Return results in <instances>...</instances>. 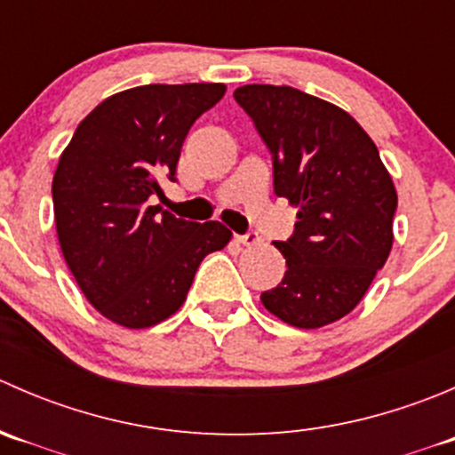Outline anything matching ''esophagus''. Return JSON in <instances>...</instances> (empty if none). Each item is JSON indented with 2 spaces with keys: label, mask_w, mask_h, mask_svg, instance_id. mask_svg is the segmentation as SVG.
Returning <instances> with one entry per match:
<instances>
[{
  "label": "esophagus",
  "mask_w": 455,
  "mask_h": 455,
  "mask_svg": "<svg viewBox=\"0 0 455 455\" xmlns=\"http://www.w3.org/2000/svg\"><path fill=\"white\" fill-rule=\"evenodd\" d=\"M235 240L240 242L242 246H249V249H251V246H257V244H259V242H261V237L257 235V233L249 231V233H244V235H235Z\"/></svg>",
  "instance_id": "esophagus-1"
}]
</instances>
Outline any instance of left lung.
Listing matches in <instances>:
<instances>
[{"label":"left lung","instance_id":"obj_1","mask_svg":"<svg viewBox=\"0 0 455 455\" xmlns=\"http://www.w3.org/2000/svg\"><path fill=\"white\" fill-rule=\"evenodd\" d=\"M233 96L273 154L275 194L299 209L291 240L275 242L286 275L261 304L295 328L334 323L359 306L392 251V176L346 109L288 85H242Z\"/></svg>","mask_w":455,"mask_h":455}]
</instances>
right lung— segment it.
Masks as SVG:
<instances>
[{
  "instance_id": "1",
  "label": "right lung",
  "mask_w": 455,
  "mask_h": 455,
  "mask_svg": "<svg viewBox=\"0 0 455 455\" xmlns=\"http://www.w3.org/2000/svg\"><path fill=\"white\" fill-rule=\"evenodd\" d=\"M224 84L140 85L96 105L79 123L52 180L59 244L85 299L105 319L140 330L187 299L200 261L233 233L187 222L154 198L176 180L182 142Z\"/></svg>"
}]
</instances>
